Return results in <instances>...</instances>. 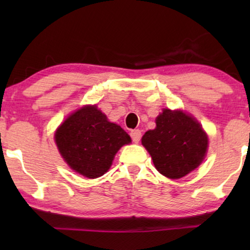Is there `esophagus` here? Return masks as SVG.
Listing matches in <instances>:
<instances>
[{"label":"esophagus","mask_w":250,"mask_h":250,"mask_svg":"<svg viewBox=\"0 0 250 250\" xmlns=\"http://www.w3.org/2000/svg\"><path fill=\"white\" fill-rule=\"evenodd\" d=\"M141 136H142V133L140 129H133L131 132V138L134 143H139L140 140H141Z\"/></svg>","instance_id":"34e87169"}]
</instances>
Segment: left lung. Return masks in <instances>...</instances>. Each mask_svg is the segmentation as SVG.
I'll use <instances>...</instances> for the list:
<instances>
[{
  "mask_svg": "<svg viewBox=\"0 0 250 250\" xmlns=\"http://www.w3.org/2000/svg\"><path fill=\"white\" fill-rule=\"evenodd\" d=\"M141 141L157 170L174 180L196 169L208 148V136L196 118L170 109H163L156 128L146 132Z\"/></svg>",
  "mask_w": 250,
  "mask_h": 250,
  "instance_id": "1",
  "label": "left lung"
}]
</instances>
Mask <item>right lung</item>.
<instances>
[{
    "label": "right lung",
    "instance_id": "1",
    "mask_svg": "<svg viewBox=\"0 0 250 250\" xmlns=\"http://www.w3.org/2000/svg\"><path fill=\"white\" fill-rule=\"evenodd\" d=\"M58 150L75 172L97 179L110 168L115 155L131 138L110 123L97 105H84L73 112L54 134Z\"/></svg>",
    "mask_w": 250,
    "mask_h": 250
}]
</instances>
